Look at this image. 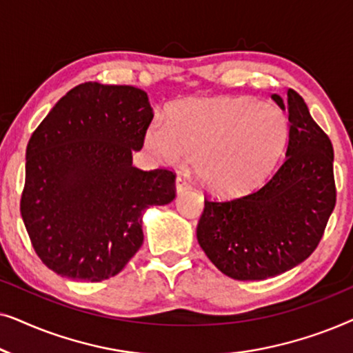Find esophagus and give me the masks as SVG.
Returning <instances> with one entry per match:
<instances>
[{
    "label": "esophagus",
    "instance_id": "esophagus-1",
    "mask_svg": "<svg viewBox=\"0 0 353 353\" xmlns=\"http://www.w3.org/2000/svg\"><path fill=\"white\" fill-rule=\"evenodd\" d=\"M175 188H176L178 194H181V192L190 191V190H191V185H190V181H188L185 176L178 175V176H176V185H175Z\"/></svg>",
    "mask_w": 353,
    "mask_h": 353
}]
</instances>
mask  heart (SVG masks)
<instances>
[{"label": "heart", "instance_id": "obj_1", "mask_svg": "<svg viewBox=\"0 0 353 353\" xmlns=\"http://www.w3.org/2000/svg\"><path fill=\"white\" fill-rule=\"evenodd\" d=\"M289 120L276 105L249 98L178 101L167 123L154 120L144 144L159 161L192 157L196 176L216 194L257 188L286 148Z\"/></svg>", "mask_w": 353, "mask_h": 353}]
</instances>
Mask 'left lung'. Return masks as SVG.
I'll list each match as a JSON object with an SVG mask.
<instances>
[{"label":"left lung","instance_id":"8db88e82","mask_svg":"<svg viewBox=\"0 0 353 353\" xmlns=\"http://www.w3.org/2000/svg\"><path fill=\"white\" fill-rule=\"evenodd\" d=\"M272 99L288 110L286 157L257 191L233 201H205L197 243L226 276L255 281L288 272L316 249L336 205L327 134L294 90Z\"/></svg>","mask_w":353,"mask_h":353}]
</instances>
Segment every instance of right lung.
I'll list each match as a JSON object with an SVG mask.
<instances>
[{"instance_id": "1", "label": "right lung", "mask_w": 353, "mask_h": 353, "mask_svg": "<svg viewBox=\"0 0 353 353\" xmlns=\"http://www.w3.org/2000/svg\"><path fill=\"white\" fill-rule=\"evenodd\" d=\"M152 117L146 91L86 81L33 132L21 215L54 273L91 283L115 276L141 248L144 212L175 199V173L132 162Z\"/></svg>"}]
</instances>
